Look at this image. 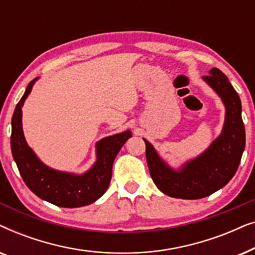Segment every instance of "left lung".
I'll return each mask as SVG.
<instances>
[{"mask_svg": "<svg viewBox=\"0 0 255 255\" xmlns=\"http://www.w3.org/2000/svg\"><path fill=\"white\" fill-rule=\"evenodd\" d=\"M203 80L218 94L225 107L222 133L198 155L174 169L160 158L151 142L146 144V160L155 186L170 197L197 200L214 194L235 175L245 149V127L239 95L218 68H212Z\"/></svg>", "mask_w": 255, "mask_h": 255, "instance_id": "left-lung-1", "label": "left lung"}]
</instances>
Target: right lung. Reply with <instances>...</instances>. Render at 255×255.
<instances>
[{
	"instance_id": "add662e5",
	"label": "right lung",
	"mask_w": 255,
	"mask_h": 255,
	"mask_svg": "<svg viewBox=\"0 0 255 255\" xmlns=\"http://www.w3.org/2000/svg\"><path fill=\"white\" fill-rule=\"evenodd\" d=\"M38 80H32L17 103L11 120V152L27 188L41 200L61 208H80L92 204L106 193L110 184L114 160L131 131L109 135L96 142V161L83 174H73L51 168L43 163L26 144L22 128V108Z\"/></svg>"
}]
</instances>
